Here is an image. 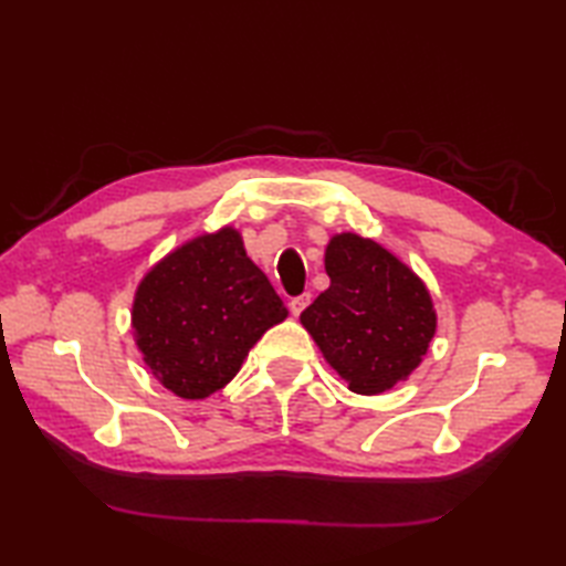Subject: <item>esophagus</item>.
<instances>
[{
    "label": "esophagus",
    "mask_w": 566,
    "mask_h": 566,
    "mask_svg": "<svg viewBox=\"0 0 566 566\" xmlns=\"http://www.w3.org/2000/svg\"><path fill=\"white\" fill-rule=\"evenodd\" d=\"M308 304H311V294H308V292H304V294H298V296H294V298H292V302H290V311H292L294 316H298V314H302V311H304Z\"/></svg>",
    "instance_id": "1"
}]
</instances>
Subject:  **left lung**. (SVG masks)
Here are the masks:
<instances>
[{"instance_id": "8db88e82", "label": "left lung", "mask_w": 566, "mask_h": 566, "mask_svg": "<svg viewBox=\"0 0 566 566\" xmlns=\"http://www.w3.org/2000/svg\"><path fill=\"white\" fill-rule=\"evenodd\" d=\"M331 286L304 314L323 357L355 394H381L420 365L436 333L423 282L389 250L355 233L326 248Z\"/></svg>"}]
</instances>
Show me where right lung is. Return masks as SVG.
<instances>
[{
  "label": "right lung",
  "mask_w": 566,
  "mask_h": 566,
  "mask_svg": "<svg viewBox=\"0 0 566 566\" xmlns=\"http://www.w3.org/2000/svg\"><path fill=\"white\" fill-rule=\"evenodd\" d=\"M286 314L238 231L221 228L189 240L146 274L134 302L136 345L172 394L207 399Z\"/></svg>",
  "instance_id": "add662e5"
}]
</instances>
